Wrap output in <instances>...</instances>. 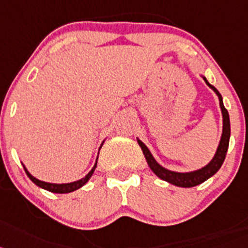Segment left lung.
Wrapping results in <instances>:
<instances>
[{
	"instance_id": "left-lung-1",
	"label": "left lung",
	"mask_w": 248,
	"mask_h": 248,
	"mask_svg": "<svg viewBox=\"0 0 248 248\" xmlns=\"http://www.w3.org/2000/svg\"><path fill=\"white\" fill-rule=\"evenodd\" d=\"M204 82L207 83V86H210L216 94L218 96L219 100V107H221V111H222V117H223V130H222V136H221V141H219L218 148L216 151V155L212 158L210 163L207 166H204L202 169L197 170V171H192V172H186V173H181V172H173L170 171V170L165 169L161 165L156 162V160L154 158V156L151 155L150 150L146 147V145L142 141L137 140L139 142L140 147L142 148V152L145 155L146 160H147L148 166H150V169L154 171V173L156 176L161 178L163 181H167L169 184L175 185V186L178 187H193L197 186V185L202 184L206 180H208L210 177L216 173L219 169H221V166H222L223 161H225L226 154H227L228 150V143H230V135H231V127H230V116H228L227 109L225 108L223 106V101H222V96L219 94V92L217 91L216 88L214 87L212 85L208 83V81L203 77Z\"/></svg>"
}]
</instances>
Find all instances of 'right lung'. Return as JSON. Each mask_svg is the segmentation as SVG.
<instances>
[{
    "label": "right lung",
    "mask_w": 248,
    "mask_h": 248,
    "mask_svg": "<svg viewBox=\"0 0 248 248\" xmlns=\"http://www.w3.org/2000/svg\"><path fill=\"white\" fill-rule=\"evenodd\" d=\"M96 166H97V161H96V163H94V166L92 167V170L88 172L87 176H86L85 178L75 181V182H71V184H48V182H44V181H40L36 177H33V176H32L27 170H26L25 166H23V169H25L26 173H27V176L30 177V180H31L34 185H37L38 187H41V188L47 189V191L53 193H68V192H72V191H76V189H78L79 187H82L83 185H85L90 178H91L92 173H93L94 169H96Z\"/></svg>",
    "instance_id": "1"
}]
</instances>
